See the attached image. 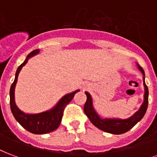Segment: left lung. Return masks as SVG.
<instances>
[{"instance_id": "left-lung-1", "label": "left lung", "mask_w": 157, "mask_h": 157, "mask_svg": "<svg viewBox=\"0 0 157 157\" xmlns=\"http://www.w3.org/2000/svg\"><path fill=\"white\" fill-rule=\"evenodd\" d=\"M139 69L141 70L142 74L145 76V73L143 69L141 66L138 65ZM144 79V87H145V95H144V102L142 103L141 108L139 109L136 113L133 116L128 119H108V118H101L97 113L94 111L92 104V98L90 94L86 92V96H87V101H86L83 110L87 115L89 120L91 121L93 124L99 128L100 130L104 131L106 132L112 133V134H122L128 132L141 120L147 112V107H148V88L147 84L145 83V77Z\"/></svg>"}]
</instances>
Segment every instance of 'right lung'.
Here are the masks:
<instances>
[{
  "label": "right lung",
  "instance_id": "obj_1",
  "mask_svg": "<svg viewBox=\"0 0 157 157\" xmlns=\"http://www.w3.org/2000/svg\"><path fill=\"white\" fill-rule=\"evenodd\" d=\"M39 53V49H35L30 52L26 59L19 66L18 69L16 70V78L14 82L10 86V110L12 113L13 116L20 124L26 129L28 132L34 134H45V133L51 132L53 131L56 130L59 126L60 124L62 117H63V113L64 110V108L66 105L69 103L74 98V94H76L78 90L71 93L63 97L60 99V101L58 102L55 108H54L52 110L41 113L39 114H25L22 113L21 110H19L18 108L16 106L15 103V99H14V91H15V87H16V82H17V78L18 74L21 71V68L27 63V60L29 57L33 55H36Z\"/></svg>",
  "mask_w": 157,
  "mask_h": 157
}]
</instances>
